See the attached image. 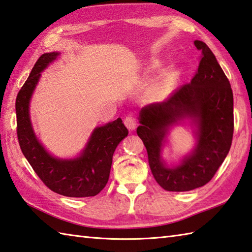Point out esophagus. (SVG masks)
<instances>
[{
  "instance_id": "1",
  "label": "esophagus",
  "mask_w": 252,
  "mask_h": 252,
  "mask_svg": "<svg viewBox=\"0 0 252 252\" xmlns=\"http://www.w3.org/2000/svg\"><path fill=\"white\" fill-rule=\"evenodd\" d=\"M125 125L129 130H134L136 127V121L133 117H126L125 119Z\"/></svg>"
}]
</instances>
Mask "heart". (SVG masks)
I'll use <instances>...</instances> for the list:
<instances>
[{"mask_svg":"<svg viewBox=\"0 0 252 252\" xmlns=\"http://www.w3.org/2000/svg\"><path fill=\"white\" fill-rule=\"evenodd\" d=\"M175 75L172 73L167 74V75L162 78V80L158 83V85L156 87V94L158 95L159 97H164L167 95V93L169 91V87H170V84L171 81L174 80Z\"/></svg>","mask_w":252,"mask_h":252,"instance_id":"heart-1","label":"heart"}]
</instances>
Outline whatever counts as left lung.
Masks as SVG:
<instances>
[{"label": "left lung", "mask_w": 252, "mask_h": 252, "mask_svg": "<svg viewBox=\"0 0 252 252\" xmlns=\"http://www.w3.org/2000/svg\"><path fill=\"white\" fill-rule=\"evenodd\" d=\"M201 51L199 66L190 83L166 100L150 103L140 111L137 135L144 143L157 184L167 191H190L213 178L227 156L234 134V97L230 83L208 44L195 40ZM184 117L198 125V145L182 165L169 169L160 157L168 126Z\"/></svg>", "instance_id": "8db88e82"}]
</instances>
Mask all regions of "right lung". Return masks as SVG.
Returning a JSON list of instances; mask_svg holds the SVG:
<instances>
[{"label":"right lung","instance_id":"obj_1","mask_svg":"<svg viewBox=\"0 0 252 252\" xmlns=\"http://www.w3.org/2000/svg\"><path fill=\"white\" fill-rule=\"evenodd\" d=\"M58 56V52L43 53L17 94L15 109L18 143L33 171L49 189L70 198L94 196L107 185L113 153L129 131L118 118L106 126L96 127L82 155L75 159H58L46 152L32 131L29 100L40 72Z\"/></svg>","mask_w":252,"mask_h":252}]
</instances>
